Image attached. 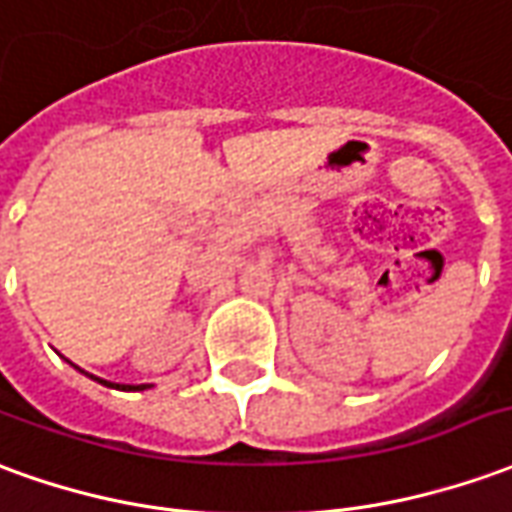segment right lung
Returning a JSON list of instances; mask_svg holds the SVG:
<instances>
[{"label": "right lung", "mask_w": 512, "mask_h": 512, "mask_svg": "<svg viewBox=\"0 0 512 512\" xmlns=\"http://www.w3.org/2000/svg\"><path fill=\"white\" fill-rule=\"evenodd\" d=\"M94 377V374H91ZM96 382H102V385H107V388H121V391H144V388H149V385H113V382L107 380H99V377H94Z\"/></svg>", "instance_id": "right-lung-1"}]
</instances>
